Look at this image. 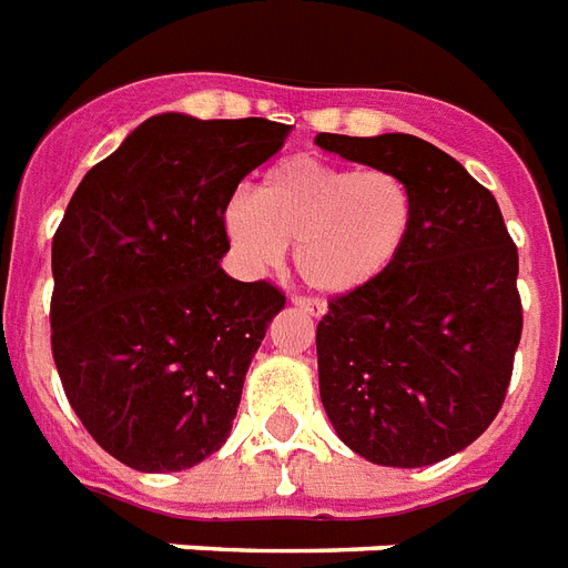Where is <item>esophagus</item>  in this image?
<instances>
[{
	"instance_id": "obj_1",
	"label": "esophagus",
	"mask_w": 568,
	"mask_h": 568,
	"mask_svg": "<svg viewBox=\"0 0 568 568\" xmlns=\"http://www.w3.org/2000/svg\"><path fill=\"white\" fill-rule=\"evenodd\" d=\"M292 303L306 315H313V318H322V315L327 313V306H324V301H318V297H292Z\"/></svg>"
}]
</instances>
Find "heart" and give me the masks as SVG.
<instances>
[{
    "instance_id": "obj_1",
    "label": "heart",
    "mask_w": 568,
    "mask_h": 568,
    "mask_svg": "<svg viewBox=\"0 0 568 568\" xmlns=\"http://www.w3.org/2000/svg\"><path fill=\"white\" fill-rule=\"evenodd\" d=\"M417 220V196L399 172L288 158L250 193H235L223 229L253 271L294 262L306 283L327 294L357 292L396 265Z\"/></svg>"
}]
</instances>
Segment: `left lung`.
<instances>
[{
	"label": "left lung",
	"instance_id": "8db88e82",
	"mask_svg": "<svg viewBox=\"0 0 568 568\" xmlns=\"http://www.w3.org/2000/svg\"><path fill=\"white\" fill-rule=\"evenodd\" d=\"M315 145L393 169L417 196L396 265L331 297L318 322L324 410L375 465H435L470 447L506 399L521 339L518 250L495 196L432 142L318 133Z\"/></svg>",
	"mask_w": 568,
	"mask_h": 568
}]
</instances>
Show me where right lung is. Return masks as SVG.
Returning a JSON list of instances; mask_svg holds the SVG:
<instances>
[{"label": "right lung", "mask_w": 568, "mask_h": 568, "mask_svg": "<svg viewBox=\"0 0 568 568\" xmlns=\"http://www.w3.org/2000/svg\"><path fill=\"white\" fill-rule=\"evenodd\" d=\"M288 130L163 112L68 202L53 235V361L82 426L121 465L184 470L226 444L285 294L220 267L223 211Z\"/></svg>", "instance_id": "obj_1"}]
</instances>
